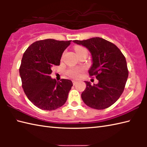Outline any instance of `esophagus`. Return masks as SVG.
I'll return each mask as SVG.
<instances>
[{"instance_id": "esophagus-1", "label": "esophagus", "mask_w": 147, "mask_h": 147, "mask_svg": "<svg viewBox=\"0 0 147 147\" xmlns=\"http://www.w3.org/2000/svg\"><path fill=\"white\" fill-rule=\"evenodd\" d=\"M72 82H73V85H75L76 84V83H77V82L76 80H73L72 81Z\"/></svg>"}]
</instances>
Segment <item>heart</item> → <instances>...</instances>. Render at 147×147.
Listing matches in <instances>:
<instances>
[{
  "label": "heart",
  "instance_id": "b5f03b06",
  "mask_svg": "<svg viewBox=\"0 0 147 147\" xmlns=\"http://www.w3.org/2000/svg\"><path fill=\"white\" fill-rule=\"evenodd\" d=\"M75 50L77 52L78 55H80L83 52H88L87 50L82 46H76ZM83 71V69L78 67H71L67 71V74L68 76L73 78H78L80 76V73Z\"/></svg>",
  "mask_w": 147,
  "mask_h": 147
}]
</instances>
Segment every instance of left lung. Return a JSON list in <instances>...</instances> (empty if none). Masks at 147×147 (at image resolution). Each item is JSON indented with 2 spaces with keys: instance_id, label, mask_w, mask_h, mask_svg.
Returning <instances> with one entry per match:
<instances>
[{
  "instance_id": "8db88e82",
  "label": "left lung",
  "mask_w": 147,
  "mask_h": 147,
  "mask_svg": "<svg viewBox=\"0 0 147 147\" xmlns=\"http://www.w3.org/2000/svg\"><path fill=\"white\" fill-rule=\"evenodd\" d=\"M73 42L85 47L91 53L93 64L88 73L98 80L93 86L85 82L86 87L82 93L83 101L98 110L109 107L120 97L126 85L128 69L125 57L114 43L100 37Z\"/></svg>"
}]
</instances>
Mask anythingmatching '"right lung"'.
<instances>
[{"label":"right lung","instance_id":"right-lung-1","mask_svg":"<svg viewBox=\"0 0 147 147\" xmlns=\"http://www.w3.org/2000/svg\"><path fill=\"white\" fill-rule=\"evenodd\" d=\"M71 40H39L24 52L20 74L24 93L33 105L45 111L55 110L67 100L73 83L69 80L57 82L51 78L52 67L60 65L62 53Z\"/></svg>","mask_w":147,"mask_h":147}]
</instances>
